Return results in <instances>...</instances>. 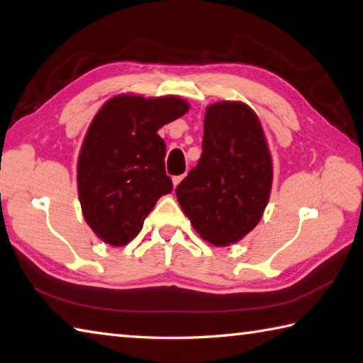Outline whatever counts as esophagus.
<instances>
[{"label":"esophagus","mask_w":363,"mask_h":363,"mask_svg":"<svg viewBox=\"0 0 363 363\" xmlns=\"http://www.w3.org/2000/svg\"><path fill=\"white\" fill-rule=\"evenodd\" d=\"M184 176H186V174H182V176H174V177H173V186H174V187L179 186V182L184 179Z\"/></svg>","instance_id":"1"}]
</instances>
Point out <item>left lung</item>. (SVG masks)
Returning a JSON list of instances; mask_svg holds the SVG:
<instances>
[{
	"label": "left lung",
	"instance_id": "1",
	"mask_svg": "<svg viewBox=\"0 0 363 363\" xmlns=\"http://www.w3.org/2000/svg\"><path fill=\"white\" fill-rule=\"evenodd\" d=\"M272 179V155L258 115L244 102L222 101L206 108L201 159L176 196L206 242L225 247L259 223Z\"/></svg>",
	"mask_w": 363,
	"mask_h": 363
}]
</instances>
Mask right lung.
<instances>
[{"mask_svg":"<svg viewBox=\"0 0 363 363\" xmlns=\"http://www.w3.org/2000/svg\"><path fill=\"white\" fill-rule=\"evenodd\" d=\"M189 106L177 96L129 92L106 101L91 121L78 154L77 189L84 220L105 244H129L159 198L173 190L157 130Z\"/></svg>","mask_w":363,"mask_h":363,"instance_id":"1","label":"right lung"}]
</instances>
